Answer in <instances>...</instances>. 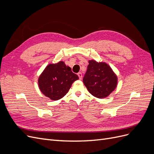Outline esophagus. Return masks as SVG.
Segmentation results:
<instances>
[{
    "instance_id": "34e87169",
    "label": "esophagus",
    "mask_w": 154,
    "mask_h": 154,
    "mask_svg": "<svg viewBox=\"0 0 154 154\" xmlns=\"http://www.w3.org/2000/svg\"><path fill=\"white\" fill-rule=\"evenodd\" d=\"M78 76H79V78H80V80H82V72H78Z\"/></svg>"
}]
</instances>
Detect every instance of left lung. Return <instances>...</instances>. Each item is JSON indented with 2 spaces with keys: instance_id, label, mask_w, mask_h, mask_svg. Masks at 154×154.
Masks as SVG:
<instances>
[{
  "instance_id": "8db88e82",
  "label": "left lung",
  "mask_w": 154,
  "mask_h": 154,
  "mask_svg": "<svg viewBox=\"0 0 154 154\" xmlns=\"http://www.w3.org/2000/svg\"><path fill=\"white\" fill-rule=\"evenodd\" d=\"M83 82L92 96L101 99L114 91L118 84V77L107 63L91 60L88 61Z\"/></svg>"
}]
</instances>
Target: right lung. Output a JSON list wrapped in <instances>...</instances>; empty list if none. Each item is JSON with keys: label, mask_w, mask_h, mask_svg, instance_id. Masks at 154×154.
<instances>
[{"label": "right lung", "mask_w": 154, "mask_h": 154, "mask_svg": "<svg viewBox=\"0 0 154 154\" xmlns=\"http://www.w3.org/2000/svg\"><path fill=\"white\" fill-rule=\"evenodd\" d=\"M78 79L71 67L60 61L49 64L40 75L38 83L40 91L45 96L58 100L67 94L72 83Z\"/></svg>", "instance_id": "right-lung-1"}]
</instances>
